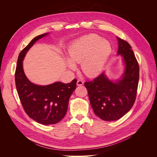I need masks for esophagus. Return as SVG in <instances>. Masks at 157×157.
<instances>
[{
    "mask_svg": "<svg viewBox=\"0 0 157 157\" xmlns=\"http://www.w3.org/2000/svg\"><path fill=\"white\" fill-rule=\"evenodd\" d=\"M76 84H77V86H82L84 84V82H83V81H82L81 79H78Z\"/></svg>",
    "mask_w": 157,
    "mask_h": 157,
    "instance_id": "obj_1",
    "label": "esophagus"
}]
</instances>
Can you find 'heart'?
I'll return each instance as SVG.
<instances>
[{
	"label": "heart",
	"instance_id": "b5f03b06",
	"mask_svg": "<svg viewBox=\"0 0 157 157\" xmlns=\"http://www.w3.org/2000/svg\"><path fill=\"white\" fill-rule=\"evenodd\" d=\"M110 43L97 34H89L73 41L68 48V66L74 70V63H80L82 72L88 77L97 76L103 70L110 54Z\"/></svg>",
	"mask_w": 157,
	"mask_h": 157
}]
</instances>
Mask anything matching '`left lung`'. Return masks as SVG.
<instances>
[{
	"mask_svg": "<svg viewBox=\"0 0 157 157\" xmlns=\"http://www.w3.org/2000/svg\"><path fill=\"white\" fill-rule=\"evenodd\" d=\"M117 55L125 65L122 78L111 81L103 72L91 81L86 82L89 100L94 113L105 121H117L126 114L133 106L140 78V67L130 44L117 37Z\"/></svg>",
	"mask_w": 157,
	"mask_h": 157,
	"instance_id": "left-lung-1",
	"label": "left lung"
}]
</instances>
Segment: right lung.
I'll use <instances>...</instances> for the list:
<instances>
[{
    "label": "right lung",
    "instance_id": "right-lung-1",
    "mask_svg": "<svg viewBox=\"0 0 157 157\" xmlns=\"http://www.w3.org/2000/svg\"><path fill=\"white\" fill-rule=\"evenodd\" d=\"M46 33L35 37L19 53L15 71L17 92L25 113L42 125L55 124L65 116L69 99L76 87V79L65 84L56 82L47 86L32 83L26 77L22 67L24 58L33 44L45 36Z\"/></svg>",
    "mask_w": 157,
    "mask_h": 157
}]
</instances>
